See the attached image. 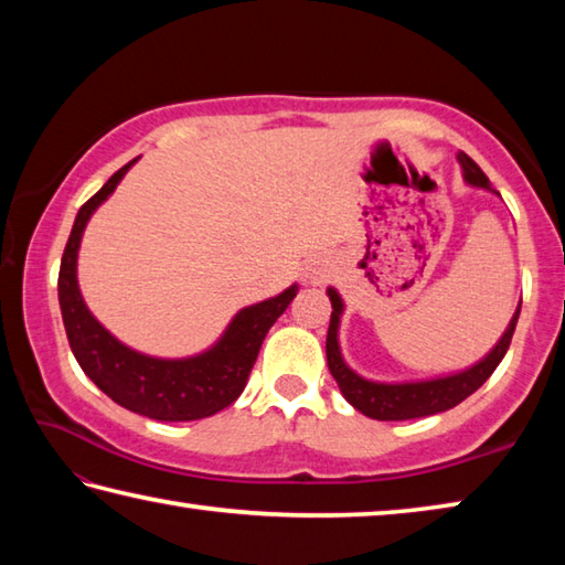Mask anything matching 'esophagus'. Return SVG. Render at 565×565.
Here are the masks:
<instances>
[{
    "label": "esophagus",
    "instance_id": "34e87169",
    "mask_svg": "<svg viewBox=\"0 0 565 565\" xmlns=\"http://www.w3.org/2000/svg\"><path fill=\"white\" fill-rule=\"evenodd\" d=\"M330 275H332V263L328 257H312L308 267H305V280L310 285H322Z\"/></svg>",
    "mask_w": 565,
    "mask_h": 565
}]
</instances>
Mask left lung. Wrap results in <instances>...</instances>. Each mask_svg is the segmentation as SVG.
I'll list each match as a JSON object with an SVG mask.
<instances>
[{
	"mask_svg": "<svg viewBox=\"0 0 565 565\" xmlns=\"http://www.w3.org/2000/svg\"><path fill=\"white\" fill-rule=\"evenodd\" d=\"M457 161L461 166L463 183L471 188L491 191L489 178L483 175L481 168L473 163L467 153L459 151ZM328 298L332 302V318H330V330H328V367L332 372L334 382H338L342 397L348 399L354 409L362 412L364 417L380 419V422L431 417V414L457 407L459 402H463L469 394L477 392L481 384L491 377L493 370L499 367V362L509 350L513 330H516V322H519V312H521V305H519L499 342L493 344V348L483 354L479 362H473L467 370L441 374V377H429V380L380 382V380L362 377L358 370H352L350 364L344 362L342 348H340V322L344 315V300L334 288H328Z\"/></svg>",
	"mask_w": 565,
	"mask_h": 565,
	"instance_id": "1",
	"label": "left lung"
}]
</instances>
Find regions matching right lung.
I'll return each instance as SVG.
<instances>
[{
	"mask_svg": "<svg viewBox=\"0 0 565 565\" xmlns=\"http://www.w3.org/2000/svg\"><path fill=\"white\" fill-rule=\"evenodd\" d=\"M138 158L104 183L78 207L58 267V308L78 367L106 397L128 412L158 422H193L213 417L245 390L267 330L298 295V282L275 298L247 305L227 322L221 338L188 358H156L128 348L94 318L78 288V247L92 215L108 201Z\"/></svg>",
	"mask_w": 565,
	"mask_h": 565,
	"instance_id": "add662e5",
	"label": "right lung"
}]
</instances>
